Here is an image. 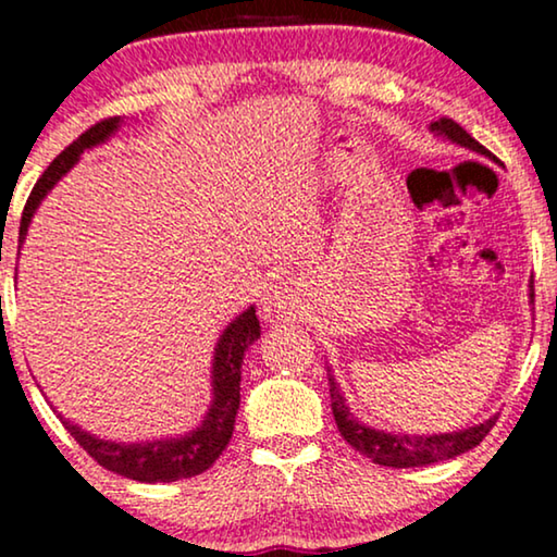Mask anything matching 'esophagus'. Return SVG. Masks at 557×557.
Masks as SVG:
<instances>
[{"instance_id":"esophagus-1","label":"esophagus","mask_w":557,"mask_h":557,"mask_svg":"<svg viewBox=\"0 0 557 557\" xmlns=\"http://www.w3.org/2000/svg\"><path fill=\"white\" fill-rule=\"evenodd\" d=\"M261 307H263L265 319H271V322H278V319L296 317V309H299V299H296V294L286 284H276L263 294Z\"/></svg>"}]
</instances>
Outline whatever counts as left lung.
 Masks as SVG:
<instances>
[{"mask_svg":"<svg viewBox=\"0 0 557 557\" xmlns=\"http://www.w3.org/2000/svg\"><path fill=\"white\" fill-rule=\"evenodd\" d=\"M431 132L446 136V139L459 144V147H467L471 151H476V154H484L492 159V151L484 149L474 136L463 132L454 119L433 121ZM530 299L535 301V288H530ZM330 398H332L334 421H337L342 438H345L355 451L368 456V459H372L375 463H383V467H393V469L425 467V463L446 461L459 454H467L469 448L482 444V438L494 429V423H497V416H494L490 421L471 425V429H463V431H454V433H438V436H410V433H403L400 436V433L375 431L370 429V425L357 421V418L349 413L347 403L342 398L332 372H330Z\"/></svg>","mask_w":557,"mask_h":557,"instance_id":"obj_1","label":"left lung"}]
</instances>
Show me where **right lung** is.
I'll return each mask as SVG.
<instances>
[{
	"label": "right lung",
	"mask_w": 557,
	"mask_h": 557,
	"mask_svg": "<svg viewBox=\"0 0 557 557\" xmlns=\"http://www.w3.org/2000/svg\"><path fill=\"white\" fill-rule=\"evenodd\" d=\"M121 124L119 116L98 121L83 132L71 147L52 159V164L42 172L37 180L33 193L27 197L25 210H22L20 223V246L27 235V225L33 220L37 205L42 197L55 187V182L78 162L83 151L96 147L109 139ZM261 337V324H258L256 309L250 307L235 317L231 326L218 339L215 360H212V406L205 416L202 425L182 438H166V441H151V444H113V441H103L90 436V433L81 431L78 425L65 421L58 413L60 421L67 429V433L78 441L90 459H96L103 469L121 474L134 482H180V479H189L208 471L220 454L225 451L227 441L233 436L235 413L240 408V364L246 349Z\"/></svg>",
	"instance_id": "add662e5"
}]
</instances>
